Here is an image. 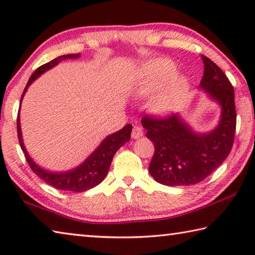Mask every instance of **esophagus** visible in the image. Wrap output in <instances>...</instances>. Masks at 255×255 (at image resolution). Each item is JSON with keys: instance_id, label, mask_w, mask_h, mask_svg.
Wrapping results in <instances>:
<instances>
[{"instance_id": "1", "label": "esophagus", "mask_w": 255, "mask_h": 255, "mask_svg": "<svg viewBox=\"0 0 255 255\" xmlns=\"http://www.w3.org/2000/svg\"><path fill=\"white\" fill-rule=\"evenodd\" d=\"M143 135H144V131H143V129H141V127H139V126H133L132 131H131V137L133 138V139H137V138H140Z\"/></svg>"}]
</instances>
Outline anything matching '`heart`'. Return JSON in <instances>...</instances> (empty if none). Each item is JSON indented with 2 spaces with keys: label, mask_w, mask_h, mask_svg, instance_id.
Wrapping results in <instances>:
<instances>
[{
  "label": "heart",
  "mask_w": 255,
  "mask_h": 255,
  "mask_svg": "<svg viewBox=\"0 0 255 255\" xmlns=\"http://www.w3.org/2000/svg\"><path fill=\"white\" fill-rule=\"evenodd\" d=\"M175 73L176 67L169 59H155L144 67V80L136 92L139 96H150L163 86L152 100V109L159 116L174 112L187 96L188 82Z\"/></svg>",
  "instance_id": "heart-1"
}]
</instances>
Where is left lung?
<instances>
[{"mask_svg": "<svg viewBox=\"0 0 255 255\" xmlns=\"http://www.w3.org/2000/svg\"><path fill=\"white\" fill-rule=\"evenodd\" d=\"M201 58L205 72L199 89L221 108L218 124L209 131H198L181 115L141 119L146 136L155 146L149 174L169 187L191 185L206 179L225 161L234 143V89L213 60Z\"/></svg>", "mask_w": 255, "mask_h": 255, "instance_id": "left-lung-1", "label": "left lung"}]
</instances>
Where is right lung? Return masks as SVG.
<instances>
[{
  "instance_id": "obj_1",
  "label": "right lung",
  "mask_w": 255,
  "mask_h": 255,
  "mask_svg": "<svg viewBox=\"0 0 255 255\" xmlns=\"http://www.w3.org/2000/svg\"><path fill=\"white\" fill-rule=\"evenodd\" d=\"M80 54L59 56V57L50 60L49 63H47L45 65L37 68L36 72H33V74L29 79L27 85H25L23 94L22 97H21L20 107L25 92L28 91V88L38 79V77L44 74L47 71L51 70L53 67L57 66L59 63L63 62V60L80 58ZM16 127H18V138L21 149L23 150L24 156L27 158V162L34 173L39 176L42 181H45L46 183L51 185V187L59 190H65V191L74 192L88 191V190L97 187L98 184H100L102 181L105 180L108 171L110 169L112 158H114L116 152L130 139V133L132 129L131 125H126V126L123 129H120V130L111 133V135H108L105 139L101 141L100 145H99L83 162L79 164L77 166L73 167V169L67 171H50L40 165H38V164L33 161L32 157L30 156L27 148H25L22 138V131H21L20 110L18 114Z\"/></svg>"
}]
</instances>
